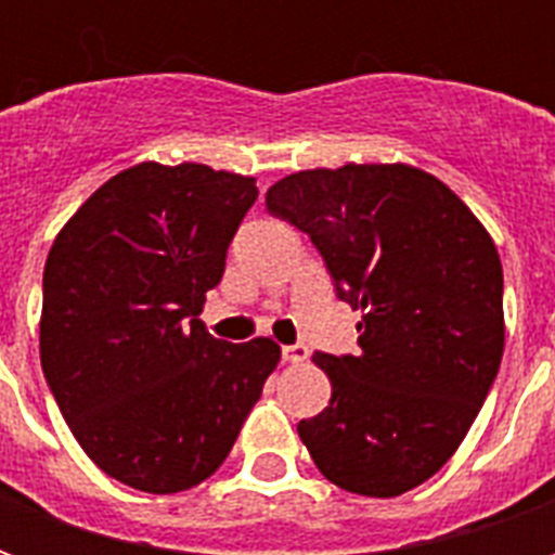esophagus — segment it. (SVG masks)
<instances>
[{"mask_svg":"<svg viewBox=\"0 0 555 555\" xmlns=\"http://www.w3.org/2000/svg\"><path fill=\"white\" fill-rule=\"evenodd\" d=\"M282 360L291 362V365H300V362L309 360V348L306 345H288V348H282Z\"/></svg>","mask_w":555,"mask_h":555,"instance_id":"obj_1","label":"esophagus"}]
</instances>
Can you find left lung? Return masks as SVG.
Masks as SVG:
<instances>
[{
    "mask_svg": "<svg viewBox=\"0 0 555 555\" xmlns=\"http://www.w3.org/2000/svg\"><path fill=\"white\" fill-rule=\"evenodd\" d=\"M267 210L312 237L338 300L362 312L357 357H312L333 398L297 425L300 440L341 490H413L452 457L500 372L496 243L408 163L294 171L267 190Z\"/></svg>",
    "mask_w": 555,
    "mask_h": 555,
    "instance_id": "8db88e82",
    "label": "left lung"
}]
</instances>
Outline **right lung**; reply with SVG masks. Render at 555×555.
Returning <instances> with one entry per match:
<instances>
[{
	"mask_svg": "<svg viewBox=\"0 0 555 555\" xmlns=\"http://www.w3.org/2000/svg\"><path fill=\"white\" fill-rule=\"evenodd\" d=\"M258 198L249 175L139 163L86 198L43 267L41 365L94 464L145 493L214 476L282 350L198 321Z\"/></svg>",
	"mask_w": 555,
	"mask_h": 555,
	"instance_id": "right-lung-1",
	"label": "right lung"
}]
</instances>
